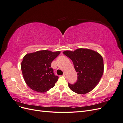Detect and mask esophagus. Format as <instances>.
<instances>
[{"instance_id": "obj_1", "label": "esophagus", "mask_w": 123, "mask_h": 123, "mask_svg": "<svg viewBox=\"0 0 123 123\" xmlns=\"http://www.w3.org/2000/svg\"><path fill=\"white\" fill-rule=\"evenodd\" d=\"M62 75L64 76H65V77L67 76V75H66V73H64V74H63V75Z\"/></svg>"}]
</instances>
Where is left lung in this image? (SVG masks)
<instances>
[{
  "instance_id": "left-lung-1",
  "label": "left lung",
  "mask_w": 123,
  "mask_h": 123,
  "mask_svg": "<svg viewBox=\"0 0 123 123\" xmlns=\"http://www.w3.org/2000/svg\"><path fill=\"white\" fill-rule=\"evenodd\" d=\"M71 59L77 72L75 83H68L69 88L78 94H86L96 86L104 72L103 57L97 52L80 48L74 51L63 52Z\"/></svg>"
}]
</instances>
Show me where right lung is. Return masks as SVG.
Listing matches in <instances>:
<instances>
[{"label":"right lung","mask_w":123,"mask_h":123,"mask_svg":"<svg viewBox=\"0 0 123 123\" xmlns=\"http://www.w3.org/2000/svg\"><path fill=\"white\" fill-rule=\"evenodd\" d=\"M60 51L42 50L27 54L21 64V69L25 83L33 90L43 93L53 88L58 76L53 73L51 62Z\"/></svg>","instance_id":"obj_1"}]
</instances>
